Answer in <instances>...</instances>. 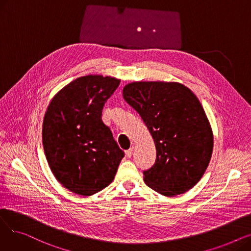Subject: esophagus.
I'll return each instance as SVG.
<instances>
[{
  "mask_svg": "<svg viewBox=\"0 0 251 251\" xmlns=\"http://www.w3.org/2000/svg\"><path fill=\"white\" fill-rule=\"evenodd\" d=\"M133 151H134V147L130 148L128 151H126V155L128 157H131V156H132V154H133Z\"/></svg>",
  "mask_w": 251,
  "mask_h": 251,
  "instance_id": "34e87169",
  "label": "esophagus"
}]
</instances>
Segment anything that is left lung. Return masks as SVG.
<instances>
[{"label": "left lung", "mask_w": 251, "mask_h": 251, "mask_svg": "<svg viewBox=\"0 0 251 251\" xmlns=\"http://www.w3.org/2000/svg\"><path fill=\"white\" fill-rule=\"evenodd\" d=\"M124 100L141 117L156 150L154 165L143 173L147 185L165 196L188 191L203 176L214 134L200 100L179 82L134 81Z\"/></svg>", "instance_id": "left-lung-1"}]
</instances>
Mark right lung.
Listing matches in <instances>:
<instances>
[{
	"label": "right lung",
	"mask_w": 251,
	"mask_h": 251,
	"mask_svg": "<svg viewBox=\"0 0 251 251\" xmlns=\"http://www.w3.org/2000/svg\"><path fill=\"white\" fill-rule=\"evenodd\" d=\"M120 81L102 75L78 77L48 105L43 122L46 157L56 179L78 195L90 196L107 187L124 156L101 121L103 104Z\"/></svg>",
	"instance_id": "1"
}]
</instances>
